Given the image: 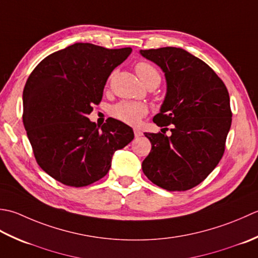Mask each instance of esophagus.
<instances>
[{
	"label": "esophagus",
	"instance_id": "34e87169",
	"mask_svg": "<svg viewBox=\"0 0 258 258\" xmlns=\"http://www.w3.org/2000/svg\"><path fill=\"white\" fill-rule=\"evenodd\" d=\"M134 133H135V137H136V138H139V137L143 136V133H141V131H140L139 129H135Z\"/></svg>",
	"mask_w": 258,
	"mask_h": 258
}]
</instances>
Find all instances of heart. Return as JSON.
<instances>
[{
    "label": "heart",
    "mask_w": 258,
    "mask_h": 258,
    "mask_svg": "<svg viewBox=\"0 0 258 258\" xmlns=\"http://www.w3.org/2000/svg\"><path fill=\"white\" fill-rule=\"evenodd\" d=\"M136 72L141 82L147 87L151 83H160V73L149 62L140 61L136 64ZM148 111L144 103L140 102H119L112 107L113 117L128 124H137Z\"/></svg>",
    "instance_id": "heart-1"
}]
</instances>
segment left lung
I'll return each instance as SVG.
<instances>
[{
    "label": "left lung",
    "mask_w": 258,
    "mask_h": 258,
    "mask_svg": "<svg viewBox=\"0 0 258 258\" xmlns=\"http://www.w3.org/2000/svg\"><path fill=\"white\" fill-rule=\"evenodd\" d=\"M140 54L161 68L167 82L164 103L154 117L164 129L145 133L151 150L143 171L166 190H188L206 179L224 155L232 124L227 88L212 68L183 49L167 46Z\"/></svg>",
    "instance_id": "1"
}]
</instances>
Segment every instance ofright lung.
Here are the masks:
<instances>
[{
	"label": "right lung",
	"instance_id": "1",
	"mask_svg": "<svg viewBox=\"0 0 258 258\" xmlns=\"http://www.w3.org/2000/svg\"><path fill=\"white\" fill-rule=\"evenodd\" d=\"M131 48L75 43L44 57L23 90V124L39 166L63 185L85 187L101 179L115 150L134 139L133 128L109 118L89 120L109 76Z\"/></svg>",
	"mask_w": 258,
	"mask_h": 258
}]
</instances>
